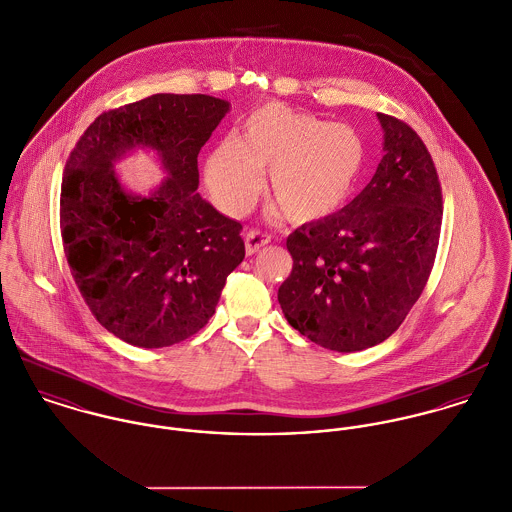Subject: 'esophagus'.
I'll return each mask as SVG.
<instances>
[{
  "instance_id": "34e87169",
  "label": "esophagus",
  "mask_w": 512,
  "mask_h": 512,
  "mask_svg": "<svg viewBox=\"0 0 512 512\" xmlns=\"http://www.w3.org/2000/svg\"><path fill=\"white\" fill-rule=\"evenodd\" d=\"M244 242H246V254L252 256V254H256L262 246H266V244L270 242V234L260 232V230H246Z\"/></svg>"
}]
</instances>
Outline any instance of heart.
<instances>
[{
  "mask_svg": "<svg viewBox=\"0 0 512 512\" xmlns=\"http://www.w3.org/2000/svg\"><path fill=\"white\" fill-rule=\"evenodd\" d=\"M365 159V142L353 128L270 102L250 112L240 140H220L205 173L215 203L240 217L256 203L270 169V203L284 219L305 224L347 201Z\"/></svg>",
  "mask_w": 512,
  "mask_h": 512,
  "instance_id": "b5f03b06",
  "label": "heart"
}]
</instances>
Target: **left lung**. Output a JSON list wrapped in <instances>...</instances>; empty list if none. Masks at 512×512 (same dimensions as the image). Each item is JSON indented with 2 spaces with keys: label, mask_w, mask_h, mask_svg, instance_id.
<instances>
[{
  "label": "left lung",
  "mask_w": 512,
  "mask_h": 512,
  "mask_svg": "<svg viewBox=\"0 0 512 512\" xmlns=\"http://www.w3.org/2000/svg\"><path fill=\"white\" fill-rule=\"evenodd\" d=\"M384 157L343 211L288 236L293 268L278 301L293 329L331 351L388 339L424 292L443 217L434 159L404 120L378 112Z\"/></svg>",
  "instance_id": "obj_1"
}]
</instances>
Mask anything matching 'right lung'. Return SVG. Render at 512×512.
Returning <instances> with one entry per match:
<instances>
[{
    "label": "right lung",
    "mask_w": 512,
    "mask_h": 512,
    "mask_svg": "<svg viewBox=\"0 0 512 512\" xmlns=\"http://www.w3.org/2000/svg\"><path fill=\"white\" fill-rule=\"evenodd\" d=\"M209 94H153L102 112L78 138L61 185V236L74 284L118 339L159 349L213 317L244 258L242 224L197 193V157L228 112ZM149 145L170 177L151 198L128 196L111 161Z\"/></svg>",
    "instance_id": "right-lung-1"
}]
</instances>
